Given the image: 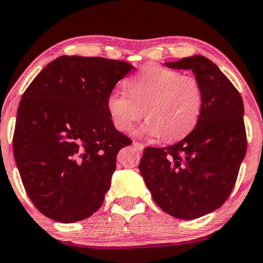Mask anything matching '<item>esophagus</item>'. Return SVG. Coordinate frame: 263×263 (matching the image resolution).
<instances>
[{
	"mask_svg": "<svg viewBox=\"0 0 263 263\" xmlns=\"http://www.w3.org/2000/svg\"><path fill=\"white\" fill-rule=\"evenodd\" d=\"M132 145H134V147L136 148V149L137 151H140V152H142L144 149V145L142 144V143H140V142H132Z\"/></svg>",
	"mask_w": 263,
	"mask_h": 263,
	"instance_id": "1",
	"label": "esophagus"
}]
</instances>
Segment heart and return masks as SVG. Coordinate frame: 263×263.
I'll return each mask as SVG.
<instances>
[{
  "label": "heart",
  "mask_w": 263,
  "mask_h": 263,
  "mask_svg": "<svg viewBox=\"0 0 263 263\" xmlns=\"http://www.w3.org/2000/svg\"><path fill=\"white\" fill-rule=\"evenodd\" d=\"M127 92L114 90L106 99L112 125L121 132L134 128L143 116L141 134L175 141L194 129L202 110V89L191 76L160 65H147L126 83Z\"/></svg>",
  "instance_id": "b5f03b06"
}]
</instances>
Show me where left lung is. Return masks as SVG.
<instances>
[{
	"mask_svg": "<svg viewBox=\"0 0 263 263\" xmlns=\"http://www.w3.org/2000/svg\"><path fill=\"white\" fill-rule=\"evenodd\" d=\"M165 66L194 72L202 89L201 115L195 128L178 143L145 148L138 169L154 202L165 213L196 219L219 208L236 182L248 145L242 98L204 56Z\"/></svg>",
	"mask_w": 263,
	"mask_h": 263,
	"instance_id": "1",
	"label": "left lung"
}]
</instances>
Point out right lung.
<instances>
[{"instance_id":"right-lung-1","label":"right lung","mask_w":263,"mask_h":263,"mask_svg":"<svg viewBox=\"0 0 263 263\" xmlns=\"http://www.w3.org/2000/svg\"><path fill=\"white\" fill-rule=\"evenodd\" d=\"M135 67L104 58L60 56L22 96L13 153L27 195L44 216L74 223L100 208L131 140L112 125L106 99Z\"/></svg>"}]
</instances>
